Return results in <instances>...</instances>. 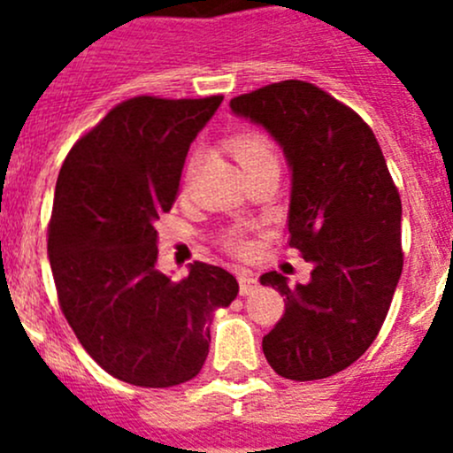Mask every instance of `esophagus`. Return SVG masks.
Masks as SVG:
<instances>
[{"label":"esophagus","instance_id":"1","mask_svg":"<svg viewBox=\"0 0 453 453\" xmlns=\"http://www.w3.org/2000/svg\"><path fill=\"white\" fill-rule=\"evenodd\" d=\"M239 287H241V294L250 296V294H254L256 289H258V280H256L254 273L241 272L239 273Z\"/></svg>","mask_w":453,"mask_h":453}]
</instances>
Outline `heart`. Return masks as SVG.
<instances>
[{"label": "heart", "instance_id": "b5f03b06", "mask_svg": "<svg viewBox=\"0 0 453 453\" xmlns=\"http://www.w3.org/2000/svg\"><path fill=\"white\" fill-rule=\"evenodd\" d=\"M230 150L236 157V162L241 164V168L248 173L256 171L260 166H267V164H278V153L273 149V142L267 138L260 131H243V134H236L230 140ZM226 245L234 252L245 254L250 250V241L243 232L230 230L223 236Z\"/></svg>", "mask_w": 453, "mask_h": 453}]
</instances>
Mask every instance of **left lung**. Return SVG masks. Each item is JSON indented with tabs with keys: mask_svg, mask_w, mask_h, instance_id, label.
Instances as JSON below:
<instances>
[{
	"mask_svg": "<svg viewBox=\"0 0 453 453\" xmlns=\"http://www.w3.org/2000/svg\"><path fill=\"white\" fill-rule=\"evenodd\" d=\"M282 146L291 166L289 248L313 263L285 296L263 337L269 366L291 381L326 379L357 362L390 309L403 269L401 197L372 129L344 103L304 81H280L230 100Z\"/></svg>",
	"mask_w": 453,
	"mask_h": 453,
	"instance_id": "1",
	"label": "left lung"
}]
</instances>
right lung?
<instances>
[{
	"mask_svg": "<svg viewBox=\"0 0 453 453\" xmlns=\"http://www.w3.org/2000/svg\"><path fill=\"white\" fill-rule=\"evenodd\" d=\"M223 96H135L72 146L48 226V254L67 324L100 368L140 388L197 377L210 322L239 294L217 265L171 280L155 267V221L173 208L190 142Z\"/></svg>",
	"mask_w": 453,
	"mask_h": 453,
	"instance_id": "right-lung-1",
	"label": "right lung"
}]
</instances>
